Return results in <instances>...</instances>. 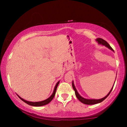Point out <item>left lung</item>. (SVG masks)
<instances>
[{"label": "left lung", "instance_id": "obj_1", "mask_svg": "<svg viewBox=\"0 0 127 127\" xmlns=\"http://www.w3.org/2000/svg\"><path fill=\"white\" fill-rule=\"evenodd\" d=\"M96 41L98 42V43L99 44H101V45H105V46L107 47V48H109L110 49H111V50L114 51L113 49H112V48L110 46V45H109L108 43H107V41H106L104 40V39H102V38H96ZM72 87L73 88V90H74L75 91V94H76V96H77V97L78 99L81 102H82L83 104H87V105H94V104H98V103H100L101 102H102V101H104L105 98H106L107 96H108L109 95V94H110L111 91H112L113 90V88L114 87H112V89H111L110 91L109 92V94L105 96V97H104V98H101V99H98V100H95V99H86V98H84L83 97H82L81 96H80L79 95V94L78 93V92H77V90L76 88H75V86L74 85V83L73 82H72Z\"/></svg>", "mask_w": 127, "mask_h": 127}]
</instances>
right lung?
<instances>
[{"mask_svg": "<svg viewBox=\"0 0 127 127\" xmlns=\"http://www.w3.org/2000/svg\"><path fill=\"white\" fill-rule=\"evenodd\" d=\"M59 83V81L58 82V83H57V85H55V87L54 88V91H53V94L51 95V96H50V97H49L48 98H47L46 100H44V101H40V102H31V101H28L25 100L24 99H23V98H21V97H20L18 95V96L19 97V98H20L21 100H22L23 102H25V103H26V104H29L30 105H31V106H43V105H45L46 104H49V102H50L51 100L53 99L55 95V92H56V90H57V87L58 86Z\"/></svg>", "mask_w": 127, "mask_h": 127, "instance_id": "obj_1", "label": "right lung"}]
</instances>
